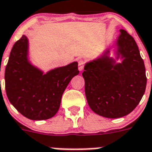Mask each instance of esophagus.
<instances>
[{"mask_svg": "<svg viewBox=\"0 0 152 152\" xmlns=\"http://www.w3.org/2000/svg\"><path fill=\"white\" fill-rule=\"evenodd\" d=\"M83 68H84V61L79 60L78 61V70H79V71L83 70Z\"/></svg>", "mask_w": 152, "mask_h": 152, "instance_id": "34e87169", "label": "esophagus"}]
</instances>
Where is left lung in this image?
Segmentation results:
<instances>
[{
    "label": "left lung",
    "mask_w": 152,
    "mask_h": 152,
    "mask_svg": "<svg viewBox=\"0 0 152 152\" xmlns=\"http://www.w3.org/2000/svg\"><path fill=\"white\" fill-rule=\"evenodd\" d=\"M115 58L106 48L85 64L82 76L89 106L107 118H119L136 108L145 92L147 77L143 60L132 36L121 29L114 42ZM121 59V63H116Z\"/></svg>",
    "instance_id": "1"
}]
</instances>
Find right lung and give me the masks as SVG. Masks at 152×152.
Here are the masks:
<instances>
[{
    "instance_id": "add662e5",
    "label": "right lung",
    "mask_w": 152,
    "mask_h": 152,
    "mask_svg": "<svg viewBox=\"0 0 152 152\" xmlns=\"http://www.w3.org/2000/svg\"><path fill=\"white\" fill-rule=\"evenodd\" d=\"M29 43L22 36L12 48L5 68V90L9 102L27 118L42 121L57 113L70 80L79 74L77 62L44 73L28 57Z\"/></svg>"
}]
</instances>
